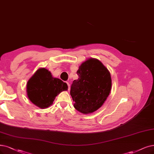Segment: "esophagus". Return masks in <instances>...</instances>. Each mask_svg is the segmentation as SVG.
<instances>
[{
    "instance_id": "esophagus-1",
    "label": "esophagus",
    "mask_w": 154,
    "mask_h": 154,
    "mask_svg": "<svg viewBox=\"0 0 154 154\" xmlns=\"http://www.w3.org/2000/svg\"><path fill=\"white\" fill-rule=\"evenodd\" d=\"M67 85H68V91H70V85L68 82H67Z\"/></svg>"
}]
</instances>
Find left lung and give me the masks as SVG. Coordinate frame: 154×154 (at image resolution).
<instances>
[{"mask_svg": "<svg viewBox=\"0 0 154 154\" xmlns=\"http://www.w3.org/2000/svg\"><path fill=\"white\" fill-rule=\"evenodd\" d=\"M70 95L75 109L84 114L94 112L103 105L112 89L110 73L98 59L90 58L77 71Z\"/></svg>", "mask_w": 154, "mask_h": 154, "instance_id": "1", "label": "left lung"}]
</instances>
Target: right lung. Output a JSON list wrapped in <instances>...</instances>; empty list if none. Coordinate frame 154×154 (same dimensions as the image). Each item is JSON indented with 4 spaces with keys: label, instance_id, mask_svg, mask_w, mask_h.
I'll list each match as a JSON object with an SVG mask.
<instances>
[{
    "label": "right lung",
    "instance_id": "right-lung-1",
    "mask_svg": "<svg viewBox=\"0 0 154 154\" xmlns=\"http://www.w3.org/2000/svg\"><path fill=\"white\" fill-rule=\"evenodd\" d=\"M68 90L66 83L53 77L51 72L40 68L26 84V93L32 103L41 109H47L62 91Z\"/></svg>",
    "mask_w": 154,
    "mask_h": 154
}]
</instances>
